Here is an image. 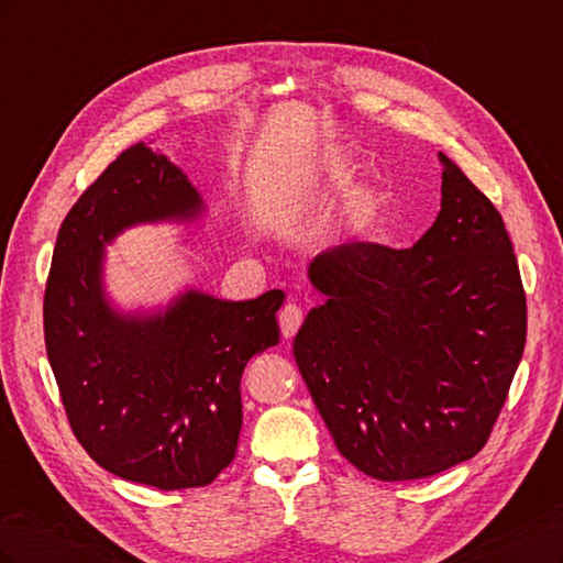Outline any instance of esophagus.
Returning <instances> with one entry per match:
<instances>
[{"instance_id":"34e87169","label":"esophagus","mask_w":563,"mask_h":563,"mask_svg":"<svg viewBox=\"0 0 563 563\" xmlns=\"http://www.w3.org/2000/svg\"><path fill=\"white\" fill-rule=\"evenodd\" d=\"M300 321H302V310L296 302H288L279 310V327H282L284 338H294L300 327Z\"/></svg>"}]
</instances>
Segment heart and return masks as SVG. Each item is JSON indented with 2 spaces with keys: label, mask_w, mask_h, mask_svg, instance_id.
I'll use <instances>...</instances> for the list:
<instances>
[{
  "label": "heart",
  "mask_w": 563,
  "mask_h": 563,
  "mask_svg": "<svg viewBox=\"0 0 563 563\" xmlns=\"http://www.w3.org/2000/svg\"><path fill=\"white\" fill-rule=\"evenodd\" d=\"M356 162L352 155L345 152H335V155H327L317 166V185L327 195H343L350 190L354 176H356ZM380 209V201L376 195H360L354 197L350 203V218L354 223L368 225L373 218H376Z\"/></svg>",
  "instance_id": "obj_1"
}]
</instances>
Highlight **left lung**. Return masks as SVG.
<instances>
[{
    "instance_id": "1",
    "label": "left lung",
    "mask_w": 563,
    "mask_h": 563,
    "mask_svg": "<svg viewBox=\"0 0 563 563\" xmlns=\"http://www.w3.org/2000/svg\"><path fill=\"white\" fill-rule=\"evenodd\" d=\"M441 211L413 249L317 255L323 296L294 356L338 451L380 482L474 457L526 345V294L498 209L439 152Z\"/></svg>"
}]
</instances>
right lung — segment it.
Here are the masks:
<instances>
[{
	"label": "right lung",
	"instance_id": "1",
	"mask_svg": "<svg viewBox=\"0 0 563 563\" xmlns=\"http://www.w3.org/2000/svg\"><path fill=\"white\" fill-rule=\"evenodd\" d=\"M199 192L139 143L84 190L58 230L44 340L67 420L100 467L162 490L211 484L236 453L242 373L279 343L284 291L223 300L187 288L164 310H117L106 246L145 223H192Z\"/></svg>",
	"mask_w": 563,
	"mask_h": 563
}]
</instances>
